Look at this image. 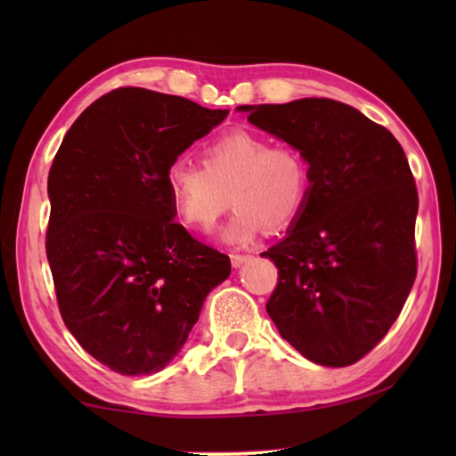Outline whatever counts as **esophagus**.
Wrapping results in <instances>:
<instances>
[{
    "label": "esophagus",
    "mask_w": 456,
    "mask_h": 456,
    "mask_svg": "<svg viewBox=\"0 0 456 456\" xmlns=\"http://www.w3.org/2000/svg\"><path fill=\"white\" fill-rule=\"evenodd\" d=\"M249 259H251L249 253H231V264H233V267H241Z\"/></svg>",
    "instance_id": "34e87169"
}]
</instances>
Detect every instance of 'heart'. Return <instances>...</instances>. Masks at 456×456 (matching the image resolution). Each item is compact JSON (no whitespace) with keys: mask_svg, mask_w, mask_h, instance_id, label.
<instances>
[{"mask_svg":"<svg viewBox=\"0 0 456 456\" xmlns=\"http://www.w3.org/2000/svg\"><path fill=\"white\" fill-rule=\"evenodd\" d=\"M165 184L176 217L191 229L209 231L231 205L225 229L231 243H249L269 227H289L312 197L310 163L289 144H272L251 130H231L200 151V167L175 160Z\"/></svg>","mask_w":456,"mask_h":456,"instance_id":"1","label":"heart"}]
</instances>
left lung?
Returning <instances> with one entry per match:
<instances>
[{
  "mask_svg": "<svg viewBox=\"0 0 456 456\" xmlns=\"http://www.w3.org/2000/svg\"><path fill=\"white\" fill-rule=\"evenodd\" d=\"M310 163L312 197L288 237L265 310L283 339L320 366H350L388 334L416 277L419 191L388 128L330 98L239 106Z\"/></svg>",
  "mask_w": 456,
  "mask_h": 456,
  "instance_id": "obj_1",
  "label": "left lung"
}]
</instances>
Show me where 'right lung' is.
<instances>
[{
  "mask_svg": "<svg viewBox=\"0 0 456 456\" xmlns=\"http://www.w3.org/2000/svg\"><path fill=\"white\" fill-rule=\"evenodd\" d=\"M229 110L117 88L84 110L48 175L45 256L66 328L125 376L163 370L203 302L231 273L225 253L175 223L165 175Z\"/></svg>",
  "mask_w": 456,
  "mask_h": 456,
  "instance_id": "right-lung-1",
  "label": "right lung"
}]
</instances>
